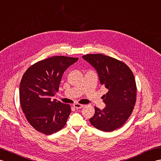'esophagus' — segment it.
<instances>
[{"label":"esophagus","mask_w":161,"mask_h":161,"mask_svg":"<svg viewBox=\"0 0 161 161\" xmlns=\"http://www.w3.org/2000/svg\"><path fill=\"white\" fill-rule=\"evenodd\" d=\"M74 108H76V109H81L82 108H84V105H81V104H79V103H75L73 105Z\"/></svg>","instance_id":"34e87169"}]
</instances>
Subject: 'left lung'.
<instances>
[{
  "label": "left lung",
  "mask_w": 161,
  "mask_h": 161,
  "mask_svg": "<svg viewBox=\"0 0 161 161\" xmlns=\"http://www.w3.org/2000/svg\"><path fill=\"white\" fill-rule=\"evenodd\" d=\"M82 58L96 69L100 83L108 90L103 96L105 108H94L90 122L97 129L111 132L122 126L132 114L136 102L137 87L133 72L122 62L101 53Z\"/></svg>",
  "instance_id": "left-lung-1"
}]
</instances>
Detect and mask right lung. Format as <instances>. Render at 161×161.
Wrapping results in <instances>:
<instances>
[{
  "label": "right lung",
  "mask_w": 161,
  "mask_h": 161,
  "mask_svg": "<svg viewBox=\"0 0 161 161\" xmlns=\"http://www.w3.org/2000/svg\"><path fill=\"white\" fill-rule=\"evenodd\" d=\"M77 58L56 56L32 65L19 84V101L28 122L36 130L51 135L65 126L71 107L52 97L58 91L65 70Z\"/></svg>",
  "instance_id": "1"
}]
</instances>
